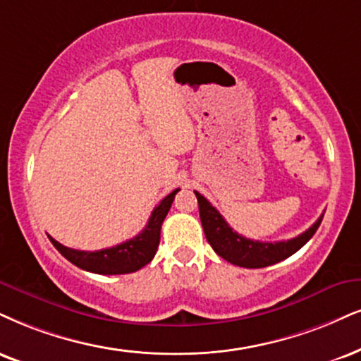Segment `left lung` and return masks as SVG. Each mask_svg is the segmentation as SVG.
<instances>
[{"label":"left lung","instance_id":"1","mask_svg":"<svg viewBox=\"0 0 361 361\" xmlns=\"http://www.w3.org/2000/svg\"><path fill=\"white\" fill-rule=\"evenodd\" d=\"M195 197H197L199 216H201L207 243L222 259L229 261L231 264L241 266V268H266V266L276 264V262L295 255L298 249L303 247L313 238L323 219L322 214L310 229H306L303 234L296 235V238L288 239V241H252V239L244 238L233 231L224 217L219 214V211L212 207V204L197 190H195Z\"/></svg>","mask_w":361,"mask_h":361}]
</instances>
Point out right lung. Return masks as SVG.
Here are the masks:
<instances>
[{"label": "right lung", "instance_id": "obj_1", "mask_svg": "<svg viewBox=\"0 0 361 361\" xmlns=\"http://www.w3.org/2000/svg\"><path fill=\"white\" fill-rule=\"evenodd\" d=\"M179 192V189L172 190L167 197H164L157 207L154 209L152 214L149 217V222L140 234L128 241L117 244L114 247L100 249V251H78V249L66 247L55 239L50 238L61 256H65L70 262H73L78 268L90 271L97 274H126L133 273L144 268L154 259L157 252L159 241H160V228L166 219L169 209H171L173 197Z\"/></svg>", "mask_w": 361, "mask_h": 361}]
</instances>
